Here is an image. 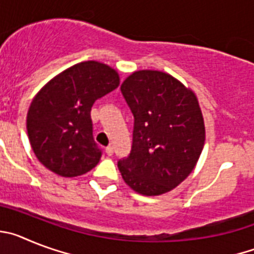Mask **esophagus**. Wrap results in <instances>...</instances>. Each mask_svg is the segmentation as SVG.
I'll return each instance as SVG.
<instances>
[{"instance_id": "1", "label": "esophagus", "mask_w": 254, "mask_h": 254, "mask_svg": "<svg viewBox=\"0 0 254 254\" xmlns=\"http://www.w3.org/2000/svg\"><path fill=\"white\" fill-rule=\"evenodd\" d=\"M105 152H107L108 156H112V155H113V146L105 147Z\"/></svg>"}]
</instances>
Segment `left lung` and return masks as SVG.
<instances>
[{
  "mask_svg": "<svg viewBox=\"0 0 254 254\" xmlns=\"http://www.w3.org/2000/svg\"><path fill=\"white\" fill-rule=\"evenodd\" d=\"M121 91L133 114L131 152L118 161L123 181L137 193L159 196L194 169L205 123L192 90L161 71H136Z\"/></svg>",
  "mask_w": 254,
  "mask_h": 254,
  "instance_id": "1",
  "label": "left lung"
}]
</instances>
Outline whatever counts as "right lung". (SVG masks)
<instances>
[{"label":"right lung","instance_id":"obj_1","mask_svg":"<svg viewBox=\"0 0 254 254\" xmlns=\"http://www.w3.org/2000/svg\"><path fill=\"white\" fill-rule=\"evenodd\" d=\"M120 85L116 69L86 61L64 69L34 96L26 117L38 160L61 177L82 176L102 158L93 137L91 107Z\"/></svg>","mask_w":254,"mask_h":254}]
</instances>
